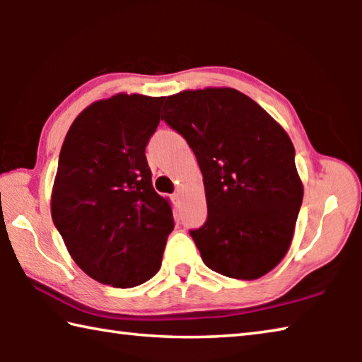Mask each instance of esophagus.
<instances>
[{"label": "esophagus", "instance_id": "obj_1", "mask_svg": "<svg viewBox=\"0 0 362 362\" xmlns=\"http://www.w3.org/2000/svg\"><path fill=\"white\" fill-rule=\"evenodd\" d=\"M173 201H174L175 204L180 203V193H174V194H173Z\"/></svg>", "mask_w": 362, "mask_h": 362}]
</instances>
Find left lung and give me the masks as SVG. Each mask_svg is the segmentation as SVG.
Returning <instances> with one entry per match:
<instances>
[{
  "label": "left lung",
  "mask_w": 362,
  "mask_h": 362,
  "mask_svg": "<svg viewBox=\"0 0 362 362\" xmlns=\"http://www.w3.org/2000/svg\"><path fill=\"white\" fill-rule=\"evenodd\" d=\"M163 110L203 173L207 220L189 235L206 267L235 279L272 272L291 247L303 199L289 136L231 88L183 90Z\"/></svg>",
  "instance_id": "obj_1"
}]
</instances>
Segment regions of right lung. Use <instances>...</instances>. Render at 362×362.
Wrapping results in <instances>:
<instances>
[{
  "instance_id": "right-lung-1",
  "label": "right lung",
  "mask_w": 362,
  "mask_h": 362,
  "mask_svg": "<svg viewBox=\"0 0 362 362\" xmlns=\"http://www.w3.org/2000/svg\"><path fill=\"white\" fill-rule=\"evenodd\" d=\"M164 97L116 94L73 121L59 156L51 214L71 259L102 284L136 287L161 267L173 207L151 183L145 146Z\"/></svg>"
}]
</instances>
